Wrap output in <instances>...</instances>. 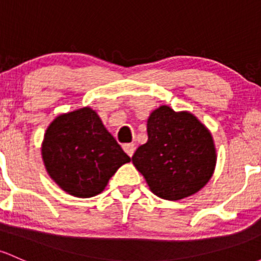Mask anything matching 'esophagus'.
I'll return each mask as SVG.
<instances>
[{"label":"esophagus","instance_id":"obj_1","mask_svg":"<svg viewBox=\"0 0 261 261\" xmlns=\"http://www.w3.org/2000/svg\"><path fill=\"white\" fill-rule=\"evenodd\" d=\"M122 147H123V151L127 153L130 158L134 155V152H135V150H136V146L134 144H125Z\"/></svg>","mask_w":261,"mask_h":261}]
</instances>
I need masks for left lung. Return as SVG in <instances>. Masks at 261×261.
Wrapping results in <instances>:
<instances>
[{
    "label": "left lung",
    "instance_id": "left-lung-1",
    "mask_svg": "<svg viewBox=\"0 0 261 261\" xmlns=\"http://www.w3.org/2000/svg\"><path fill=\"white\" fill-rule=\"evenodd\" d=\"M147 136L133 164L156 196L180 200L206 185L215 169L216 150L210 131L193 114L160 106L147 119Z\"/></svg>",
    "mask_w": 261,
    "mask_h": 261
}]
</instances>
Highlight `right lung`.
<instances>
[{
	"instance_id": "1",
	"label": "right lung",
	"mask_w": 261,
	"mask_h": 261,
	"mask_svg": "<svg viewBox=\"0 0 261 261\" xmlns=\"http://www.w3.org/2000/svg\"><path fill=\"white\" fill-rule=\"evenodd\" d=\"M41 153L51 179L76 197L102 193L117 169L131 160L91 108L57 116L46 130Z\"/></svg>"
}]
</instances>
